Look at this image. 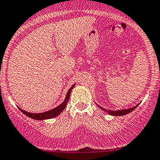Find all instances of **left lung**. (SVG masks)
Listing matches in <instances>:
<instances>
[{"instance_id": "obj_1", "label": "left lung", "mask_w": 160, "mask_h": 160, "mask_svg": "<svg viewBox=\"0 0 160 160\" xmlns=\"http://www.w3.org/2000/svg\"><path fill=\"white\" fill-rule=\"evenodd\" d=\"M138 104H137V105L134 106V107L130 108H128V109H122V110H118V111L108 110V109L100 107V106L98 105V104H97V107L100 108L101 109V110L104 111V112H107V113L109 114V115H113V116H122V115H127V114H129V113H130V112H133V111L134 110V109L136 108L137 107H138Z\"/></svg>"}]
</instances>
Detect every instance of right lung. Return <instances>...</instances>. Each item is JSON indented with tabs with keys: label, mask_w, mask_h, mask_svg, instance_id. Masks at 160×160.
Masks as SVG:
<instances>
[{
	"label": "right lung",
	"mask_w": 160,
	"mask_h": 160,
	"mask_svg": "<svg viewBox=\"0 0 160 160\" xmlns=\"http://www.w3.org/2000/svg\"><path fill=\"white\" fill-rule=\"evenodd\" d=\"M74 86H75V84L73 85V86L70 88L69 90L68 91L66 97H65L63 102H62V104H60V105L56 107L55 108L52 109V110L47 111V112H42V113H30V112H26V111L22 110V109L20 108H19V109L24 114V115H26L27 116L30 117V118L35 120H45V119H49V118H55V117H56L57 115H60V114L65 109V108H66L67 106V104H68V100H69L70 99L71 92L73 89V88L74 87Z\"/></svg>",
	"instance_id": "1"
}]
</instances>
